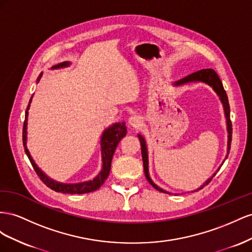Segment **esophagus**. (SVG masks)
Masks as SVG:
<instances>
[{
    "label": "esophagus",
    "instance_id": "esophagus-1",
    "mask_svg": "<svg viewBox=\"0 0 252 252\" xmlns=\"http://www.w3.org/2000/svg\"><path fill=\"white\" fill-rule=\"evenodd\" d=\"M128 125L133 127H137L141 125V118L137 116V115H134V116L130 117V119H128Z\"/></svg>",
    "mask_w": 252,
    "mask_h": 252
}]
</instances>
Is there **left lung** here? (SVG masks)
Masks as SVG:
<instances>
[{
	"mask_svg": "<svg viewBox=\"0 0 252 252\" xmlns=\"http://www.w3.org/2000/svg\"><path fill=\"white\" fill-rule=\"evenodd\" d=\"M190 82H204V83H206L208 85H210L211 88L213 89V91L217 93L218 96L220 97V100L221 103H222V106H224L225 116H226V124H227V131H228V146H227V155H226V158H227L228 154H229V151H230V146H231L232 124H231V120H230V106H229V102H228V97H227V94H226V91L224 90V86H222V83L220 81V79L218 76V74L215 73L214 69L207 68V69H202V70L195 71V73H193V74H191L189 76H187V77L181 79V80L176 81L175 83H173V85L174 86H179V85H184L186 83H190ZM137 136H138L139 141H140V145H141V155H142V161H143V170H145V174H146V177L148 179V182L151 185H152L156 190L160 191V192H163V193H169L166 190L159 188V187H158L157 185H155L152 182V179H151L150 174H149V159H148L147 143H146L145 138H143L140 134H138ZM226 158H225V159H226ZM224 161H222V162H224ZM220 169V167L219 168V170ZM217 172H215V173L209 179H207V182L203 186H200L197 190L203 189L206 185L209 184L211 179L215 176V174H217ZM197 190H195V191H197Z\"/></svg>",
	"mask_w": 252,
	"mask_h": 252,
	"instance_id": "8db88e82",
	"label": "left lung"
}]
</instances>
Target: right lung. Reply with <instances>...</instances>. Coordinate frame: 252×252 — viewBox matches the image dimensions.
I'll list each match as a JSON object with an SVG mask.
<instances>
[{"instance_id": "add662e5", "label": "right lung", "mask_w": 252, "mask_h": 252, "mask_svg": "<svg viewBox=\"0 0 252 252\" xmlns=\"http://www.w3.org/2000/svg\"><path fill=\"white\" fill-rule=\"evenodd\" d=\"M69 64H70L69 62H62V63L57 64V65H54L52 69L66 67L69 65ZM41 77H42V74H40L39 78L37 79V82L40 81ZM32 98L30 100V103H28L26 112H25V121L23 126V146H24L25 153L28 157V159H30L32 168L34 169L35 173L38 174L41 181L44 183L48 188H50L56 192L67 193V194H84V193H90V192L98 190L100 187L103 185L105 179L110 174L112 158L114 156L115 150L117 148V145L119 143V141L126 135V126L125 122H117V124H114L113 126L105 128L104 132L102 133V136H101L102 169L99 172V174L93 179V181L78 183V184L59 183V182L54 181L52 178H49L45 173H43V171L33 161V159L30 154V151H28L26 146L27 145V117H28V110H30L31 103H32Z\"/></svg>"}]
</instances>
